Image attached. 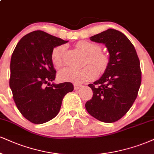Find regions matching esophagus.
<instances>
[{
  "label": "esophagus",
  "instance_id": "34e87169",
  "mask_svg": "<svg viewBox=\"0 0 154 154\" xmlns=\"http://www.w3.org/2000/svg\"><path fill=\"white\" fill-rule=\"evenodd\" d=\"M73 86H74V89L77 90V89H79L81 86V85H79V84H76V83H75V84L73 85Z\"/></svg>",
  "mask_w": 154,
  "mask_h": 154
}]
</instances>
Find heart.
Returning <instances> with one entry per match:
<instances>
[{
  "instance_id": "heart-1",
  "label": "heart",
  "mask_w": 154,
  "mask_h": 154,
  "mask_svg": "<svg viewBox=\"0 0 154 154\" xmlns=\"http://www.w3.org/2000/svg\"><path fill=\"white\" fill-rule=\"evenodd\" d=\"M75 46L78 49L86 55V63H90L94 66H86L80 69L66 67L60 70L58 73V79L61 81L81 83L84 81L94 79L96 75V71L99 73L103 72L108 67L109 58L108 56L101 52V47L96 43L87 41H79ZM67 46L65 44L60 45L54 48L51 54L53 63L57 67L62 66L64 62Z\"/></svg>"
}]
</instances>
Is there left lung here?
Returning <instances> with one entry per match:
<instances>
[{"instance_id": "8db88e82", "label": "left lung", "mask_w": 154, "mask_h": 154, "mask_svg": "<svg viewBox=\"0 0 154 154\" xmlns=\"http://www.w3.org/2000/svg\"><path fill=\"white\" fill-rule=\"evenodd\" d=\"M90 40L105 44L109 63L103 75L88 84L93 97L85 106L95 119L115 122L128 111L138 96L141 83L139 58L128 38L115 29L109 28Z\"/></svg>"}]
</instances>
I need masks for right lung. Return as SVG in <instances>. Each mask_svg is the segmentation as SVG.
I'll return each mask as SVG.
<instances>
[{
    "instance_id": "1",
    "label": "right lung",
    "mask_w": 154,
    "mask_h": 154,
    "mask_svg": "<svg viewBox=\"0 0 154 154\" xmlns=\"http://www.w3.org/2000/svg\"><path fill=\"white\" fill-rule=\"evenodd\" d=\"M67 42L44 31H35L24 35L13 51L9 85L19 111L31 123L41 124L56 117L63 98L73 91L70 82L50 83L56 73L51 60L52 51Z\"/></svg>"
}]
</instances>
